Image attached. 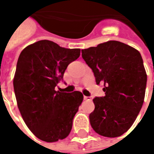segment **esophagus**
Segmentation results:
<instances>
[{"label":"esophagus","mask_w":154,"mask_h":154,"mask_svg":"<svg viewBox=\"0 0 154 154\" xmlns=\"http://www.w3.org/2000/svg\"><path fill=\"white\" fill-rule=\"evenodd\" d=\"M84 100H85V101H89V100H91V97L84 96Z\"/></svg>","instance_id":"1"}]
</instances>
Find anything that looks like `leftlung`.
Wrapping results in <instances>:
<instances>
[{
    "label": "left lung",
    "instance_id": "1",
    "mask_svg": "<svg viewBox=\"0 0 154 154\" xmlns=\"http://www.w3.org/2000/svg\"><path fill=\"white\" fill-rule=\"evenodd\" d=\"M82 53L105 94L93 100L92 128L101 136H122L134 124L144 102L147 75L141 53L117 41L82 49Z\"/></svg>",
    "mask_w": 154,
    "mask_h": 154
}]
</instances>
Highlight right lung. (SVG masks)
Segmentation results:
<instances>
[{
    "label": "right lung",
    "mask_w": 154,
    "mask_h": 154,
    "mask_svg": "<svg viewBox=\"0 0 154 154\" xmlns=\"http://www.w3.org/2000/svg\"><path fill=\"white\" fill-rule=\"evenodd\" d=\"M80 53V49H65L42 40L28 45L19 56L13 79L18 109L28 128L42 141L62 140L72 129L83 94L55 88Z\"/></svg>",
    "instance_id": "1"
}]
</instances>
